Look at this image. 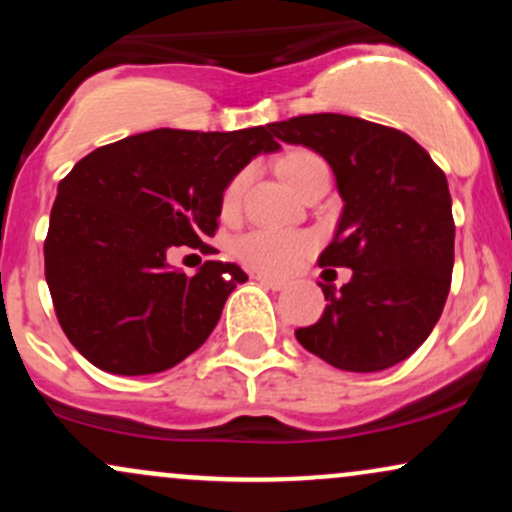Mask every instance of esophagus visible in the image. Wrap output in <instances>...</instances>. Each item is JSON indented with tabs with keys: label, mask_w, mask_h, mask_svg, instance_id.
Returning a JSON list of instances; mask_svg holds the SVG:
<instances>
[{
	"label": "esophagus",
	"mask_w": 512,
	"mask_h": 512,
	"mask_svg": "<svg viewBox=\"0 0 512 512\" xmlns=\"http://www.w3.org/2000/svg\"><path fill=\"white\" fill-rule=\"evenodd\" d=\"M257 281H260L262 286H267V289H272V291H281V289H286V284L281 279H274V276H267V274H257L255 276Z\"/></svg>",
	"instance_id": "1"
}]
</instances>
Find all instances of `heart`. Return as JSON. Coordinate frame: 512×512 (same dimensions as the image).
I'll list each match as a JSON object with an SVG mask.
<instances>
[{
  "instance_id": "obj_1",
  "label": "heart",
  "mask_w": 512,
  "mask_h": 512,
  "mask_svg": "<svg viewBox=\"0 0 512 512\" xmlns=\"http://www.w3.org/2000/svg\"><path fill=\"white\" fill-rule=\"evenodd\" d=\"M322 163L325 161L320 156L310 154V151H291L279 161V170L286 182L298 192L303 182L310 178V173L320 168ZM248 180V170H240L238 175H233L221 195L223 214H233L240 207ZM310 250H313V238L291 231H252L245 233L236 243V255L240 262L257 269V272L276 276L291 274L308 257Z\"/></svg>"
}]
</instances>
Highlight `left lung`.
Instances as JSON below:
<instances>
[{
	"instance_id": "8db88e82",
	"label": "left lung",
	"mask_w": 512,
	"mask_h": 512,
	"mask_svg": "<svg viewBox=\"0 0 512 512\" xmlns=\"http://www.w3.org/2000/svg\"><path fill=\"white\" fill-rule=\"evenodd\" d=\"M272 132L330 163L344 209L320 267L354 272L339 291L320 284L325 313L296 339L339 370L395 366L426 342L450 291L455 221L445 173L409 134L361 117L301 115Z\"/></svg>"
}]
</instances>
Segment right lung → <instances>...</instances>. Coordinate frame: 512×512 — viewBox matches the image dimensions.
Masks as SVG:
<instances>
[{"label": "right lung", "instance_id": "1", "mask_svg": "<svg viewBox=\"0 0 512 512\" xmlns=\"http://www.w3.org/2000/svg\"><path fill=\"white\" fill-rule=\"evenodd\" d=\"M279 149L272 125L154 129L76 163L52 204L45 279L81 356L105 373L149 375L207 342L248 274L209 260L187 276L166 257L180 245L207 252L228 182L255 156Z\"/></svg>", "mask_w": 512, "mask_h": 512}]
</instances>
